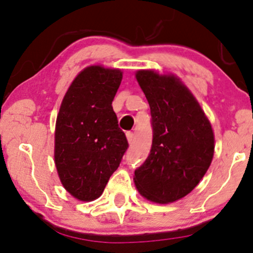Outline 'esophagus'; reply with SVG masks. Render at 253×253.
I'll return each mask as SVG.
<instances>
[{
    "label": "esophagus",
    "instance_id": "1",
    "mask_svg": "<svg viewBox=\"0 0 253 253\" xmlns=\"http://www.w3.org/2000/svg\"><path fill=\"white\" fill-rule=\"evenodd\" d=\"M126 138H127V142H129V144H132L133 143V138H134V134L133 132H126Z\"/></svg>",
    "mask_w": 253,
    "mask_h": 253
}]
</instances>
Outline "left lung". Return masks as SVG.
<instances>
[{
    "instance_id": "obj_1",
    "label": "left lung",
    "mask_w": 253,
    "mask_h": 253,
    "mask_svg": "<svg viewBox=\"0 0 253 253\" xmlns=\"http://www.w3.org/2000/svg\"><path fill=\"white\" fill-rule=\"evenodd\" d=\"M136 79L151 110L150 155L134 170L144 198L169 203L198 186L214 156V132L198 101L174 75L138 71Z\"/></svg>"
}]
</instances>
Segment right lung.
Segmentation results:
<instances>
[{
  "mask_svg": "<svg viewBox=\"0 0 253 253\" xmlns=\"http://www.w3.org/2000/svg\"><path fill=\"white\" fill-rule=\"evenodd\" d=\"M122 72L89 66L68 88L54 133V162L65 189L80 201L100 198L129 147L113 100Z\"/></svg>",
  "mask_w": 253,
  "mask_h": 253,
  "instance_id": "add662e5",
  "label": "right lung"
}]
</instances>
